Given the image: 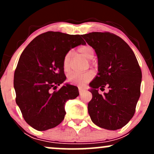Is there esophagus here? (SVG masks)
<instances>
[{"instance_id": "obj_1", "label": "esophagus", "mask_w": 154, "mask_h": 154, "mask_svg": "<svg viewBox=\"0 0 154 154\" xmlns=\"http://www.w3.org/2000/svg\"><path fill=\"white\" fill-rule=\"evenodd\" d=\"M85 91V90L84 89V88H79V94H82V93H84V92Z\"/></svg>"}]
</instances>
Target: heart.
Returning a JSON list of instances; mask_svg holds the SVG:
<instances>
[{"mask_svg": "<svg viewBox=\"0 0 154 154\" xmlns=\"http://www.w3.org/2000/svg\"><path fill=\"white\" fill-rule=\"evenodd\" d=\"M78 52L87 59H92L95 56V51L91 45H83L78 48ZM71 59V53H66L63 59V68L66 72L69 70V63ZM93 63V61H91ZM95 77V72L92 70H88L82 73H72L69 75L68 81L72 84L83 85L91 81Z\"/></svg>", "mask_w": 154, "mask_h": 154, "instance_id": "obj_1", "label": "heart"}]
</instances>
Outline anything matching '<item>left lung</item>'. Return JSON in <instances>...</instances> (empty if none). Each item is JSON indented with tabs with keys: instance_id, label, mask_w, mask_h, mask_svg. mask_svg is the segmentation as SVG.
Segmentation results:
<instances>
[{
	"instance_id": "left-lung-1",
	"label": "left lung",
	"mask_w": 154,
	"mask_h": 154,
	"mask_svg": "<svg viewBox=\"0 0 154 154\" xmlns=\"http://www.w3.org/2000/svg\"><path fill=\"white\" fill-rule=\"evenodd\" d=\"M82 37L98 56V75L90 83L93 97L88 105L89 115L100 128L119 130L135 112L140 95V67L128 44L117 35L95 32ZM106 86L109 93L99 94L98 89Z\"/></svg>"
}]
</instances>
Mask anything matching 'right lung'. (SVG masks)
Segmentation results:
<instances>
[{
    "label": "right lung",
    "mask_w": 154,
    "mask_h": 154,
    "mask_svg": "<svg viewBox=\"0 0 154 154\" xmlns=\"http://www.w3.org/2000/svg\"><path fill=\"white\" fill-rule=\"evenodd\" d=\"M81 44H86L82 35L49 31L37 36L21 54L14 77L16 103L35 130L59 125L66 114V100L79 95L78 88L71 85L56 89L66 79L63 57Z\"/></svg>",
    "instance_id": "1"
}]
</instances>
